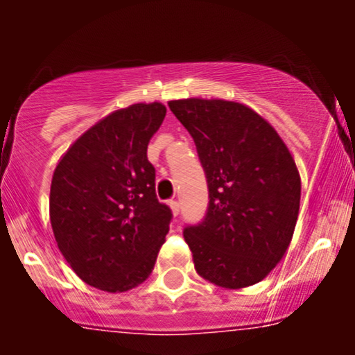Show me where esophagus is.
<instances>
[{"instance_id": "1", "label": "esophagus", "mask_w": 355, "mask_h": 355, "mask_svg": "<svg viewBox=\"0 0 355 355\" xmlns=\"http://www.w3.org/2000/svg\"><path fill=\"white\" fill-rule=\"evenodd\" d=\"M168 204H170V207H171V211H173L175 216H178V213H180V202H178V200H175V199H171Z\"/></svg>"}]
</instances>
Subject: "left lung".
<instances>
[{
  "label": "left lung",
  "instance_id": "left-lung-1",
  "mask_svg": "<svg viewBox=\"0 0 355 355\" xmlns=\"http://www.w3.org/2000/svg\"><path fill=\"white\" fill-rule=\"evenodd\" d=\"M168 106L194 139L209 192L206 216L184 228L196 271L223 288L257 284L284 257L299 216L300 177L287 146L241 103Z\"/></svg>",
  "mask_w": 355,
  "mask_h": 355
}]
</instances>
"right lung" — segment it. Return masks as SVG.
I'll return each instance as SVG.
<instances>
[{
    "label": "right lung",
    "mask_w": 355,
    "mask_h": 355,
    "mask_svg": "<svg viewBox=\"0 0 355 355\" xmlns=\"http://www.w3.org/2000/svg\"><path fill=\"white\" fill-rule=\"evenodd\" d=\"M161 103L132 105L103 118L56 166L49 218L71 270L96 288L125 292L151 275L173 218L156 198L148 144Z\"/></svg>",
    "instance_id": "obj_1"
}]
</instances>
